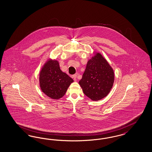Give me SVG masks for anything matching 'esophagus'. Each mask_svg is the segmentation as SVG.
Here are the masks:
<instances>
[{
	"label": "esophagus",
	"mask_w": 152,
	"mask_h": 152,
	"mask_svg": "<svg viewBox=\"0 0 152 152\" xmlns=\"http://www.w3.org/2000/svg\"><path fill=\"white\" fill-rule=\"evenodd\" d=\"M72 77H73L75 80H76L77 77V73H76V74H75V75H73Z\"/></svg>",
	"instance_id": "34e87169"
}]
</instances>
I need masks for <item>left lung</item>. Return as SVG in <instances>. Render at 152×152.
<instances>
[{"mask_svg":"<svg viewBox=\"0 0 152 152\" xmlns=\"http://www.w3.org/2000/svg\"><path fill=\"white\" fill-rule=\"evenodd\" d=\"M114 81L113 69L103 56L97 53L88 61L79 83L88 97L99 101L108 95Z\"/></svg>","mask_w":152,"mask_h":152,"instance_id":"8db88e82","label":"left lung"}]
</instances>
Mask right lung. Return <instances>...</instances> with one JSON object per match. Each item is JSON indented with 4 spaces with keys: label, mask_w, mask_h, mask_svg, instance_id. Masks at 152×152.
I'll list each match as a JSON object with an SVG mask.
<instances>
[{
    "label": "right lung",
    "mask_w": 152,
    "mask_h": 152,
    "mask_svg": "<svg viewBox=\"0 0 152 152\" xmlns=\"http://www.w3.org/2000/svg\"><path fill=\"white\" fill-rule=\"evenodd\" d=\"M41 91L52 99H58L64 96L73 80L61 71L58 61L48 59L39 73Z\"/></svg>",
    "instance_id": "add662e5"
}]
</instances>
